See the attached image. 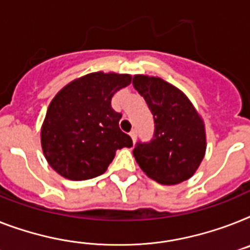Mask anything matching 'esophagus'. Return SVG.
I'll return each mask as SVG.
<instances>
[{
	"label": "esophagus",
	"mask_w": 250,
	"mask_h": 250,
	"mask_svg": "<svg viewBox=\"0 0 250 250\" xmlns=\"http://www.w3.org/2000/svg\"><path fill=\"white\" fill-rule=\"evenodd\" d=\"M130 137L133 139V143H135V142H137V131H135V130L130 131Z\"/></svg>",
	"instance_id": "34e87169"
}]
</instances>
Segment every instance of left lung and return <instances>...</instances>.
Returning <instances> with one entry per match:
<instances>
[{"label": "left lung", "mask_w": 250, "mask_h": 250, "mask_svg": "<svg viewBox=\"0 0 250 250\" xmlns=\"http://www.w3.org/2000/svg\"><path fill=\"white\" fill-rule=\"evenodd\" d=\"M133 85L143 97L154 119L150 143L134 148L143 172L162 185H176L190 179L201 166L207 148L203 117L187 97L158 76L137 74Z\"/></svg>", "instance_id": "1"}]
</instances>
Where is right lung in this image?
<instances>
[{"label":"right lung","mask_w":250,"mask_h":250,"mask_svg":"<svg viewBox=\"0 0 250 250\" xmlns=\"http://www.w3.org/2000/svg\"><path fill=\"white\" fill-rule=\"evenodd\" d=\"M130 83V74L96 71L57 92L41 127L43 154L57 174L73 181L100 176L117 149L133 147L111 107L113 94Z\"/></svg>","instance_id":"add662e5"}]
</instances>
